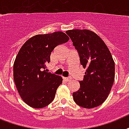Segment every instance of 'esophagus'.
Masks as SVG:
<instances>
[{"label":"esophagus","mask_w":129,"mask_h":129,"mask_svg":"<svg viewBox=\"0 0 129 129\" xmlns=\"http://www.w3.org/2000/svg\"><path fill=\"white\" fill-rule=\"evenodd\" d=\"M64 81H66L67 82H69V81H70L71 80V78H70V77H64Z\"/></svg>","instance_id":"obj_1"}]
</instances>
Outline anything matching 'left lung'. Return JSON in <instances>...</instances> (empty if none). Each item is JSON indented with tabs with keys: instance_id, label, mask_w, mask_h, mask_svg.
<instances>
[{
	"instance_id": "1",
	"label": "left lung",
	"mask_w": 129,
	"mask_h": 129,
	"mask_svg": "<svg viewBox=\"0 0 129 129\" xmlns=\"http://www.w3.org/2000/svg\"><path fill=\"white\" fill-rule=\"evenodd\" d=\"M77 50L80 63L86 69L80 88L73 93L81 107L93 108L105 102L115 77V64L109 49L100 37L88 29L66 31Z\"/></svg>"
}]
</instances>
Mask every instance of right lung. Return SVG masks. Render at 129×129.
Returning a JSON list of instances; mask_svg holds the SVG:
<instances>
[{"mask_svg":"<svg viewBox=\"0 0 129 129\" xmlns=\"http://www.w3.org/2000/svg\"><path fill=\"white\" fill-rule=\"evenodd\" d=\"M69 40L62 31L38 34L20 48L14 62V81L21 99L31 107L42 108L53 101L62 78L46 71V64L55 47Z\"/></svg>","mask_w":129,"mask_h":129,"instance_id":"add662e5","label":"right lung"}]
</instances>
